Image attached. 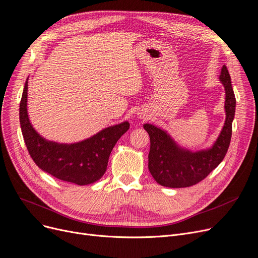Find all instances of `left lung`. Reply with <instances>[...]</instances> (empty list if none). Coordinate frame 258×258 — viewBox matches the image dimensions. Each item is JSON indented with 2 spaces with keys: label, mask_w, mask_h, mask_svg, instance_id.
<instances>
[{
  "label": "left lung",
  "mask_w": 258,
  "mask_h": 258,
  "mask_svg": "<svg viewBox=\"0 0 258 258\" xmlns=\"http://www.w3.org/2000/svg\"><path fill=\"white\" fill-rule=\"evenodd\" d=\"M220 81L225 88L226 119L221 134L213 148L190 152L179 148L165 131L152 124L144 125L151 142L149 170L161 186L170 188L194 186L203 180L223 160L230 147L236 107L231 76L226 66L222 67Z\"/></svg>",
  "instance_id": "left-lung-1"
}]
</instances>
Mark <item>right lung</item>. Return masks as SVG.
<instances>
[{
	"label": "right lung",
	"mask_w": 258,
	"mask_h": 258,
	"mask_svg": "<svg viewBox=\"0 0 258 258\" xmlns=\"http://www.w3.org/2000/svg\"><path fill=\"white\" fill-rule=\"evenodd\" d=\"M27 80L20 102V125L25 146L35 164L44 172L63 182L88 185L97 182L106 171L111 151L130 128L128 122L109 126L97 135L72 145L56 144L42 138L33 128L26 109Z\"/></svg>",
	"instance_id": "add662e5"
}]
</instances>
